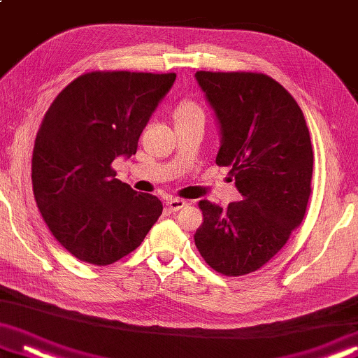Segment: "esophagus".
I'll list each match as a JSON object with an SVG mask.
<instances>
[{
    "label": "esophagus",
    "instance_id": "34e87169",
    "mask_svg": "<svg viewBox=\"0 0 358 358\" xmlns=\"http://www.w3.org/2000/svg\"><path fill=\"white\" fill-rule=\"evenodd\" d=\"M165 204H167V207H169L170 210L177 212V210H181V209H183V207L186 206V201H183V199H178V197H173V199H169L167 202H165Z\"/></svg>",
    "mask_w": 358,
    "mask_h": 358
}]
</instances>
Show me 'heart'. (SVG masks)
<instances>
[{"mask_svg":"<svg viewBox=\"0 0 358 358\" xmlns=\"http://www.w3.org/2000/svg\"><path fill=\"white\" fill-rule=\"evenodd\" d=\"M173 115L177 122H188L193 119L204 120V109H202L201 104H197L193 99H183L177 104Z\"/></svg>","mask_w":358,"mask_h":358,"instance_id":"heart-1","label":"heart"}]
</instances>
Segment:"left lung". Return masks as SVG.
<instances>
[{"label":"left lung","instance_id":"left-lung-1","mask_svg":"<svg viewBox=\"0 0 358 358\" xmlns=\"http://www.w3.org/2000/svg\"><path fill=\"white\" fill-rule=\"evenodd\" d=\"M196 80L220 124L215 162L231 167L241 199L227 209L199 201L194 243L218 273L248 275L280 252L306 215L310 133L296 99L265 73L199 71Z\"/></svg>","mask_w":358,"mask_h":358}]
</instances>
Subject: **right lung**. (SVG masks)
Wrapping results in <instances>:
<instances>
[{
	"instance_id": "right-lung-1",
	"label": "right lung",
	"mask_w": 358,
	"mask_h": 358,
	"mask_svg": "<svg viewBox=\"0 0 358 358\" xmlns=\"http://www.w3.org/2000/svg\"><path fill=\"white\" fill-rule=\"evenodd\" d=\"M175 77L88 72L69 83L45 114L31 157L35 201L52 236L82 262H117L161 217L162 202L117 180L112 162L136 152Z\"/></svg>"
}]
</instances>
